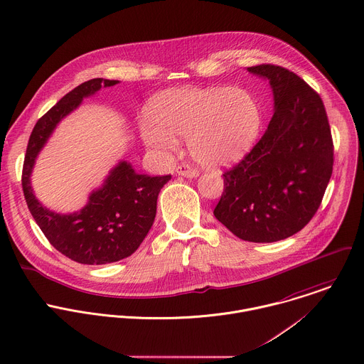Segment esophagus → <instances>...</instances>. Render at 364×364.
I'll return each instance as SVG.
<instances>
[{
    "mask_svg": "<svg viewBox=\"0 0 364 364\" xmlns=\"http://www.w3.org/2000/svg\"><path fill=\"white\" fill-rule=\"evenodd\" d=\"M176 173L178 176H183V177H187V178H196L198 177V171L197 170H193L191 167H188L187 164H181L176 168Z\"/></svg>",
    "mask_w": 364,
    "mask_h": 364,
    "instance_id": "esophagus-1",
    "label": "esophagus"
}]
</instances>
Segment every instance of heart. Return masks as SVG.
I'll return each mask as SVG.
<instances>
[{
  "label": "heart",
  "instance_id": "heart-1",
  "mask_svg": "<svg viewBox=\"0 0 364 364\" xmlns=\"http://www.w3.org/2000/svg\"><path fill=\"white\" fill-rule=\"evenodd\" d=\"M153 119L139 122L146 145L171 151L177 138H187L191 157L205 167L239 161L262 128L257 100L243 88H174L153 101Z\"/></svg>",
  "mask_w": 364,
  "mask_h": 364
}]
</instances>
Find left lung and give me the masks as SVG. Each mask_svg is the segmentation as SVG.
I'll return each instance as SVG.
<instances>
[{"mask_svg":"<svg viewBox=\"0 0 364 364\" xmlns=\"http://www.w3.org/2000/svg\"><path fill=\"white\" fill-rule=\"evenodd\" d=\"M246 70L269 81L274 112L262 139L223 174L214 215L243 240L272 243L315 215L332 176L333 145L323 102L301 77L273 65Z\"/></svg>","mask_w":364,"mask_h":364,"instance_id":"left-lung-1","label":"left lung"}]
</instances>
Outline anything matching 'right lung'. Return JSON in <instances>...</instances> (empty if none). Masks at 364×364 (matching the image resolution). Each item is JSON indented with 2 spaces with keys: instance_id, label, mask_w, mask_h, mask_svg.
I'll list each match as a JSON object with an SVG mask.
<instances>
[{
  "instance_id": "1",
  "label": "right lung",
  "mask_w": 364,
  "mask_h": 364,
  "mask_svg": "<svg viewBox=\"0 0 364 364\" xmlns=\"http://www.w3.org/2000/svg\"><path fill=\"white\" fill-rule=\"evenodd\" d=\"M118 82L92 78L66 94L36 122L23 161L22 188L32 217L55 249L82 264H107L131 256L150 230L159 193L171 178L139 174L129 161L121 160L108 171L102 184L90 193L87 204L78 211L60 214L36 198L31 181L33 167L58 125L84 98Z\"/></svg>"
}]
</instances>
